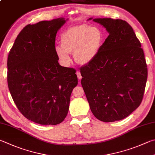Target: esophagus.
I'll return each mask as SVG.
<instances>
[{"instance_id": "obj_1", "label": "esophagus", "mask_w": 155, "mask_h": 155, "mask_svg": "<svg viewBox=\"0 0 155 155\" xmlns=\"http://www.w3.org/2000/svg\"><path fill=\"white\" fill-rule=\"evenodd\" d=\"M76 74H77V77H78V79L80 80V79H81V78H82V76H81V74L80 71H77V72H76Z\"/></svg>"}]
</instances>
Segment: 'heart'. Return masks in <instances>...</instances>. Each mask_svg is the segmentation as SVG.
<instances>
[{"label": "heart", "mask_w": 155, "mask_h": 155, "mask_svg": "<svg viewBox=\"0 0 155 155\" xmlns=\"http://www.w3.org/2000/svg\"><path fill=\"white\" fill-rule=\"evenodd\" d=\"M103 34L99 28L83 24L66 30L61 36V44L55 46V52L64 66L72 61L73 53L76 62L85 65L94 60L102 45Z\"/></svg>", "instance_id": "obj_1"}]
</instances>
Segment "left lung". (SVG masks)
I'll return each instance as SVG.
<instances>
[{"mask_svg": "<svg viewBox=\"0 0 155 155\" xmlns=\"http://www.w3.org/2000/svg\"><path fill=\"white\" fill-rule=\"evenodd\" d=\"M109 35L91 62L81 68V85L90 109L103 122L125 119L142 102L148 70L141 43L127 22L89 18Z\"/></svg>", "mask_w": 155, "mask_h": 155, "instance_id": "1", "label": "left lung"}]
</instances>
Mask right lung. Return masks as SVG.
<instances>
[{
    "mask_svg": "<svg viewBox=\"0 0 155 155\" xmlns=\"http://www.w3.org/2000/svg\"><path fill=\"white\" fill-rule=\"evenodd\" d=\"M68 19H53L25 26L7 60V82L21 113L43 125H55L68 114L77 85L76 70L60 66L55 52L58 31Z\"/></svg>",
    "mask_w": 155,
    "mask_h": 155,
    "instance_id": "right-lung-1",
    "label": "right lung"
}]
</instances>
